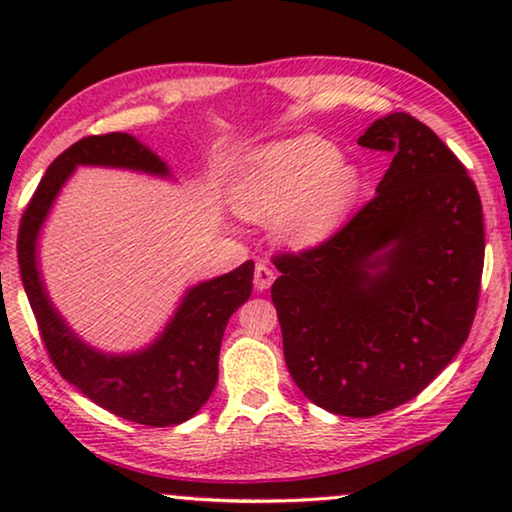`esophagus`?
<instances>
[{"label": "esophagus", "instance_id": "esophagus-1", "mask_svg": "<svg viewBox=\"0 0 512 512\" xmlns=\"http://www.w3.org/2000/svg\"><path fill=\"white\" fill-rule=\"evenodd\" d=\"M272 282H275V270H272L265 261H258L256 263V270H254V286H256V291L270 289Z\"/></svg>", "mask_w": 512, "mask_h": 512}]
</instances>
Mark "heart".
Here are the masks:
<instances>
[{"instance_id":"b5f03b06","label":"heart","mask_w":512,"mask_h":512,"mask_svg":"<svg viewBox=\"0 0 512 512\" xmlns=\"http://www.w3.org/2000/svg\"><path fill=\"white\" fill-rule=\"evenodd\" d=\"M359 188V170L331 142L307 135L254 153L237 174L233 202L247 219H277L282 240L310 247L340 226Z\"/></svg>"}]
</instances>
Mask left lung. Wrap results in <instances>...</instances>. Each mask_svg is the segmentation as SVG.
<instances>
[{"label": "left lung", "mask_w": 512, "mask_h": 512, "mask_svg": "<svg viewBox=\"0 0 512 512\" xmlns=\"http://www.w3.org/2000/svg\"><path fill=\"white\" fill-rule=\"evenodd\" d=\"M359 144L394 153L377 195L319 247L275 256L270 289L293 382L345 417L429 387L471 333L485 263L478 188L429 125L398 111Z\"/></svg>", "instance_id": "obj_1"}]
</instances>
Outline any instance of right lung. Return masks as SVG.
I'll list each match as a JSON object with an SVG mask.
<instances>
[{"mask_svg": "<svg viewBox=\"0 0 512 512\" xmlns=\"http://www.w3.org/2000/svg\"><path fill=\"white\" fill-rule=\"evenodd\" d=\"M79 165L125 167L170 177L163 160L125 132L83 137L53 160L18 228L20 277L41 340L60 375L100 408L144 426L186 422L207 403L216 387L223 331L230 314L251 296L254 261L188 289L165 331L142 352H97L60 317L37 268L39 230L60 188Z\"/></svg>", "mask_w": 512, "mask_h": 512, "instance_id": "obj_1", "label": "right lung"}]
</instances>
